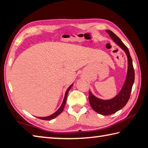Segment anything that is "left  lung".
Returning a JSON list of instances; mask_svg holds the SVG:
<instances>
[{
	"label": "left lung",
	"mask_w": 148,
	"mask_h": 148,
	"mask_svg": "<svg viewBox=\"0 0 148 148\" xmlns=\"http://www.w3.org/2000/svg\"><path fill=\"white\" fill-rule=\"evenodd\" d=\"M111 39L123 49L128 58V71L123 86L120 92L114 98L110 100H102L94 96L92 92H89V102L93 109L99 114L102 115H110L121 109L127 104L130 99V93L135 79L134 69L132 64V60L127 47L121 39L111 30H106Z\"/></svg>",
	"instance_id": "8db88e82"
}]
</instances>
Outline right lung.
<instances>
[{
  "label": "right lung",
  "mask_w": 148,
  "mask_h": 148,
  "mask_svg": "<svg viewBox=\"0 0 148 148\" xmlns=\"http://www.w3.org/2000/svg\"><path fill=\"white\" fill-rule=\"evenodd\" d=\"M72 85H73V84H72L68 88L67 91H66L65 94L64 101H63L61 106L60 107V108L57 110V111H56L55 113H53V114L50 115V116H46V117H37V118H38L39 119H43V120H49H49H51V119L56 118V116H58L60 114V113L63 111V110H64V107H65V103H66V100H67V97L68 92H69V91L70 90V89L71 88V87L72 86Z\"/></svg>",
  "instance_id": "add662e5"
}]
</instances>
